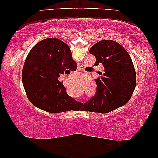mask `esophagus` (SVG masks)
<instances>
[{
    "instance_id": "esophagus-1",
    "label": "esophagus",
    "mask_w": 158,
    "mask_h": 158,
    "mask_svg": "<svg viewBox=\"0 0 158 158\" xmlns=\"http://www.w3.org/2000/svg\"><path fill=\"white\" fill-rule=\"evenodd\" d=\"M81 70V67H79V68H77V70Z\"/></svg>"
}]
</instances>
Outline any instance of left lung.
<instances>
[{
    "instance_id": "obj_1",
    "label": "left lung",
    "mask_w": 158,
    "mask_h": 158,
    "mask_svg": "<svg viewBox=\"0 0 158 158\" xmlns=\"http://www.w3.org/2000/svg\"><path fill=\"white\" fill-rule=\"evenodd\" d=\"M95 56L96 66L103 64V73L96 79V91L83 105L81 110L109 113L126 104L132 96L137 75L129 53L120 44L104 40L90 49Z\"/></svg>"
}]
</instances>
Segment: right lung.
I'll return each instance as SVG.
<instances>
[{
    "label": "right lung",
    "instance_id": "right-lung-1",
    "mask_svg": "<svg viewBox=\"0 0 158 158\" xmlns=\"http://www.w3.org/2000/svg\"><path fill=\"white\" fill-rule=\"evenodd\" d=\"M77 63L68 44L56 38L45 39L29 52L22 70V81L32 104L49 113L78 111L81 103L68 96L61 74H70Z\"/></svg>",
    "mask_w": 158,
    "mask_h": 158
}]
</instances>
